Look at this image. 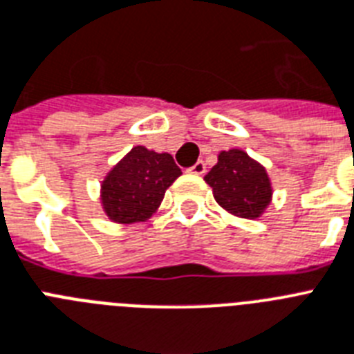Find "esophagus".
<instances>
[{
    "label": "esophagus",
    "mask_w": 354,
    "mask_h": 354,
    "mask_svg": "<svg viewBox=\"0 0 354 354\" xmlns=\"http://www.w3.org/2000/svg\"><path fill=\"white\" fill-rule=\"evenodd\" d=\"M189 174H195V175H203L206 174V165H204V160H197L192 168H189Z\"/></svg>",
    "instance_id": "esophagus-1"
}]
</instances>
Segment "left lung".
I'll use <instances>...</instances> for the list:
<instances>
[{
	"mask_svg": "<svg viewBox=\"0 0 354 354\" xmlns=\"http://www.w3.org/2000/svg\"><path fill=\"white\" fill-rule=\"evenodd\" d=\"M204 180L212 186L218 206L242 218L261 217L273 195L264 166L239 148L221 151Z\"/></svg>",
	"mask_w": 354,
	"mask_h": 354,
	"instance_id": "left-lung-1",
	"label": "left lung"
}]
</instances>
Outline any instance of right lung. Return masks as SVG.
Segmentation results:
<instances>
[{
    "label": "right lung",
    "mask_w": 354,
    "mask_h": 354,
    "mask_svg": "<svg viewBox=\"0 0 354 354\" xmlns=\"http://www.w3.org/2000/svg\"><path fill=\"white\" fill-rule=\"evenodd\" d=\"M183 174L170 153L133 146L101 183V204L112 223H145Z\"/></svg>",
    "instance_id": "right-lung-1"
}]
</instances>
